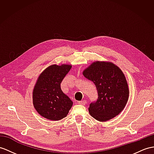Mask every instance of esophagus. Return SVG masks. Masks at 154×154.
Segmentation results:
<instances>
[{
    "instance_id": "1",
    "label": "esophagus",
    "mask_w": 154,
    "mask_h": 154,
    "mask_svg": "<svg viewBox=\"0 0 154 154\" xmlns=\"http://www.w3.org/2000/svg\"><path fill=\"white\" fill-rule=\"evenodd\" d=\"M78 104H82V105H85L86 104V101L85 100H80L78 101Z\"/></svg>"
}]
</instances>
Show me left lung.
<instances>
[{
	"label": "left lung",
	"mask_w": 154,
	"mask_h": 154,
	"mask_svg": "<svg viewBox=\"0 0 154 154\" xmlns=\"http://www.w3.org/2000/svg\"><path fill=\"white\" fill-rule=\"evenodd\" d=\"M83 75L95 84L98 93L95 103L89 104V112L99 122H106L118 116L125 108L129 90L124 74L110 61L92 63Z\"/></svg>",
	"instance_id": "8db88e82"
}]
</instances>
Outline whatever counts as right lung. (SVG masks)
Returning a JSON list of instances; mask_svg holds the SVG:
<instances>
[{"mask_svg": "<svg viewBox=\"0 0 154 154\" xmlns=\"http://www.w3.org/2000/svg\"><path fill=\"white\" fill-rule=\"evenodd\" d=\"M72 65H51L44 69L37 78L32 91V103L43 118L59 121L65 118L73 103L62 91L61 83Z\"/></svg>", "mask_w": 154, "mask_h": 154, "instance_id": "right-lung-1", "label": "right lung"}]
</instances>
